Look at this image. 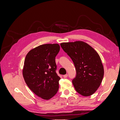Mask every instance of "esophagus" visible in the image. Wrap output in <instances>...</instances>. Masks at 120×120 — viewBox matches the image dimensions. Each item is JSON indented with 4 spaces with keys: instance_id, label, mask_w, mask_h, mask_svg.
<instances>
[{
    "instance_id": "1",
    "label": "esophagus",
    "mask_w": 120,
    "mask_h": 120,
    "mask_svg": "<svg viewBox=\"0 0 120 120\" xmlns=\"http://www.w3.org/2000/svg\"><path fill=\"white\" fill-rule=\"evenodd\" d=\"M68 74H66V75H63V77H64V78H67V77H68Z\"/></svg>"
}]
</instances>
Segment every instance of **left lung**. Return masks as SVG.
Masks as SVG:
<instances>
[{
  "mask_svg": "<svg viewBox=\"0 0 120 120\" xmlns=\"http://www.w3.org/2000/svg\"><path fill=\"white\" fill-rule=\"evenodd\" d=\"M60 46L75 68L77 74L72 82L76 91L83 96L93 95L100 86L104 74L99 54L82 41L61 43Z\"/></svg>",
  "mask_w": 120,
  "mask_h": 120,
  "instance_id": "left-lung-1",
  "label": "left lung"
}]
</instances>
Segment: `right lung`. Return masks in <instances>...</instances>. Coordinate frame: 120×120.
Returning a JSON list of instances; mask_svg holds the SVG:
<instances>
[{
    "label": "right lung",
    "instance_id": "right-lung-1",
    "mask_svg": "<svg viewBox=\"0 0 120 120\" xmlns=\"http://www.w3.org/2000/svg\"><path fill=\"white\" fill-rule=\"evenodd\" d=\"M60 50L57 43L42 45L30 50L25 57L24 81L36 95L44 100L51 99L59 88L60 78L56 72L55 58Z\"/></svg>",
    "mask_w": 120,
    "mask_h": 120
}]
</instances>
